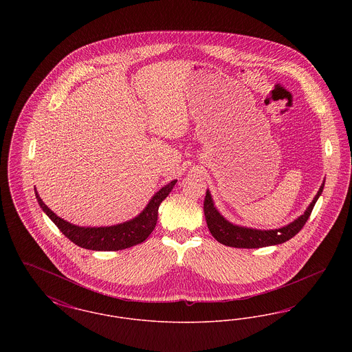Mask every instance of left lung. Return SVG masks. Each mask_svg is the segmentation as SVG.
I'll return each instance as SVG.
<instances>
[{
	"mask_svg": "<svg viewBox=\"0 0 352 352\" xmlns=\"http://www.w3.org/2000/svg\"><path fill=\"white\" fill-rule=\"evenodd\" d=\"M324 182L320 186L318 194L316 195L314 201L310 203L305 214L300 218L296 219L293 223L285 226L283 228L278 230H269V231H261V230H253V228H245V227H239L234 226L232 223L227 221L218 212V210L214 207V203L211 199V195L207 190L206 198L203 203V210H204V217L207 221V227L210 230L211 234L218 240L219 243L228 245V247H234V248H261V247H268V245H276L287 241L293 236L298 234L307 221L310 217L316 201H318L319 195L323 191Z\"/></svg>",
	"mask_w": 352,
	"mask_h": 352,
	"instance_id": "left-lung-1",
	"label": "left lung"
}]
</instances>
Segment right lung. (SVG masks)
<instances>
[{
    "label": "right lung",
    "mask_w": 352,
    "mask_h": 352,
    "mask_svg": "<svg viewBox=\"0 0 352 352\" xmlns=\"http://www.w3.org/2000/svg\"><path fill=\"white\" fill-rule=\"evenodd\" d=\"M175 184L177 181H173L165 187H162L158 192H155L149 204L137 218L118 226L99 227V228H95V227L85 228V227L74 226L66 220L56 217L39 198L36 190H35V197L41 208L55 223V226L60 230V232L76 245L85 250H92V251H120V250L131 248L148 239V236L153 232L157 224L158 207L170 194V191L173 190Z\"/></svg>",
    "instance_id": "obj_1"
}]
</instances>
